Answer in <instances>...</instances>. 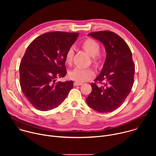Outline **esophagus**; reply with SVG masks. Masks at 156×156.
<instances>
[{
    "label": "esophagus",
    "mask_w": 156,
    "mask_h": 156,
    "mask_svg": "<svg viewBox=\"0 0 156 156\" xmlns=\"http://www.w3.org/2000/svg\"><path fill=\"white\" fill-rule=\"evenodd\" d=\"M73 84H74V86H80V85H81L82 84V83H80V82H77V81H75L74 83H73Z\"/></svg>",
    "instance_id": "1"
}]
</instances>
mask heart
Listing matches in <instances>:
<instances>
[{
	"mask_svg": "<svg viewBox=\"0 0 156 156\" xmlns=\"http://www.w3.org/2000/svg\"><path fill=\"white\" fill-rule=\"evenodd\" d=\"M81 47L86 51L93 58V62L96 65H99L102 60V56L99 52L100 44L93 38H87L81 44ZM74 51L72 48H70L66 51L65 55V63L71 65L73 61ZM69 78L77 82H84L91 79L95 76V72L91 68L76 67L69 73Z\"/></svg>",
	"mask_w": 156,
	"mask_h": 156,
	"instance_id": "b5f03b06",
	"label": "heart"
}]
</instances>
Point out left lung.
Returning <instances> with one entry per match:
<instances>
[{"label":"left lung","instance_id":"left-lung-1","mask_svg":"<svg viewBox=\"0 0 156 156\" xmlns=\"http://www.w3.org/2000/svg\"><path fill=\"white\" fill-rule=\"evenodd\" d=\"M88 36L104 44L107 55L101 73L91 83L92 91L86 102L99 112H112L123 103L134 83L135 66L131 52L125 41L114 32L100 31Z\"/></svg>","mask_w":156,"mask_h":156}]
</instances>
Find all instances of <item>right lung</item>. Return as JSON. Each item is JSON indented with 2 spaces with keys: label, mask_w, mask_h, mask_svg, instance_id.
Here are the masks:
<instances>
[{
  "label": "right lung",
  "mask_w": 156,
  "mask_h": 156,
  "mask_svg": "<svg viewBox=\"0 0 156 156\" xmlns=\"http://www.w3.org/2000/svg\"><path fill=\"white\" fill-rule=\"evenodd\" d=\"M78 35L62 31L44 33L27 48L20 64V82L25 96L36 109L57 107L72 89L73 81L55 80L66 75L65 53Z\"/></svg>",
  "instance_id": "obj_1"
}]
</instances>
